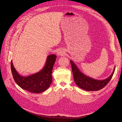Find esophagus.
<instances>
[{
    "mask_svg": "<svg viewBox=\"0 0 122 122\" xmlns=\"http://www.w3.org/2000/svg\"><path fill=\"white\" fill-rule=\"evenodd\" d=\"M57 55L59 56H62L64 55V52L62 51H58V52L57 53Z\"/></svg>",
    "mask_w": 122,
    "mask_h": 122,
    "instance_id": "esophagus-1",
    "label": "esophagus"
}]
</instances>
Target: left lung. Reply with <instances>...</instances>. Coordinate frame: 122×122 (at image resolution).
<instances>
[{
    "mask_svg": "<svg viewBox=\"0 0 122 122\" xmlns=\"http://www.w3.org/2000/svg\"><path fill=\"white\" fill-rule=\"evenodd\" d=\"M70 62L76 84L80 88L87 91H97L104 88L111 80L115 70V69L112 75L107 79L102 81L96 80L82 74L72 61H70Z\"/></svg>",
    "mask_w": 122,
    "mask_h": 122,
    "instance_id": "left-lung-1",
    "label": "left lung"
}]
</instances>
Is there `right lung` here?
Instances as JSON below:
<instances>
[{"label":"right lung","mask_w":122,"mask_h":122,"mask_svg":"<svg viewBox=\"0 0 122 122\" xmlns=\"http://www.w3.org/2000/svg\"><path fill=\"white\" fill-rule=\"evenodd\" d=\"M56 58L55 55L48 56L44 68L40 72L27 77L19 75L11 61V70L14 80L21 89L33 93H41L45 91L52 82V71Z\"/></svg>","instance_id":"add662e5"}]
</instances>
